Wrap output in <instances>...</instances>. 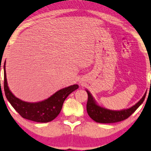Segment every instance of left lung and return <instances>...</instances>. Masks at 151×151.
<instances>
[{"label":"left lung","instance_id":"8db88e82","mask_svg":"<svg viewBox=\"0 0 151 151\" xmlns=\"http://www.w3.org/2000/svg\"><path fill=\"white\" fill-rule=\"evenodd\" d=\"M86 92L88 93V101L86 104L88 114L93 121L100 123H117V122L127 119L142 104L146 95V93L143 98L135 105L130 108L121 111H112L98 106L95 103V100H93L91 93L88 91H86Z\"/></svg>","mask_w":151,"mask_h":151}]
</instances>
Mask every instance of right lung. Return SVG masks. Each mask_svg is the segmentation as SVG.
Masks as SVG:
<instances>
[{"label": "right lung", "instance_id": "add662e5", "mask_svg": "<svg viewBox=\"0 0 151 151\" xmlns=\"http://www.w3.org/2000/svg\"><path fill=\"white\" fill-rule=\"evenodd\" d=\"M79 86L74 84L57 91L50 98L42 102L30 103L16 98L9 91L7 83L4 63V91L6 98L19 115L26 119L38 123H47L56 118L62 109L63 104L67 97Z\"/></svg>", "mask_w": 151, "mask_h": 151}]
</instances>
